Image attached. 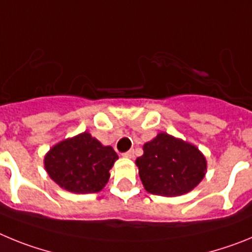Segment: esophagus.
<instances>
[{
  "mask_svg": "<svg viewBox=\"0 0 252 252\" xmlns=\"http://www.w3.org/2000/svg\"><path fill=\"white\" fill-rule=\"evenodd\" d=\"M122 155H124L125 158H128V159H132V158H133V150L126 151V153H124V154H122Z\"/></svg>",
  "mask_w": 252,
  "mask_h": 252,
  "instance_id": "obj_1",
  "label": "esophagus"
}]
</instances>
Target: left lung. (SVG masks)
Returning <instances> with one entry per match:
<instances>
[{
	"instance_id": "left-lung-1",
	"label": "left lung",
	"mask_w": 252,
	"mask_h": 252,
	"mask_svg": "<svg viewBox=\"0 0 252 252\" xmlns=\"http://www.w3.org/2000/svg\"><path fill=\"white\" fill-rule=\"evenodd\" d=\"M144 188L151 194L177 197L194 189L204 178L207 161L197 146L166 132L144 145L136 159Z\"/></svg>"
}]
</instances>
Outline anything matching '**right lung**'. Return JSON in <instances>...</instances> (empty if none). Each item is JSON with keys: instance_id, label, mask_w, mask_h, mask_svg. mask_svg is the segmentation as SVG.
<instances>
[{"instance_id": "obj_1", "label": "right lung", "mask_w": 252, "mask_h": 252, "mask_svg": "<svg viewBox=\"0 0 252 252\" xmlns=\"http://www.w3.org/2000/svg\"><path fill=\"white\" fill-rule=\"evenodd\" d=\"M119 159L111 146H103L88 132L60 141L44 159L49 177L63 189L78 194L97 193L110 179Z\"/></svg>"}]
</instances>
